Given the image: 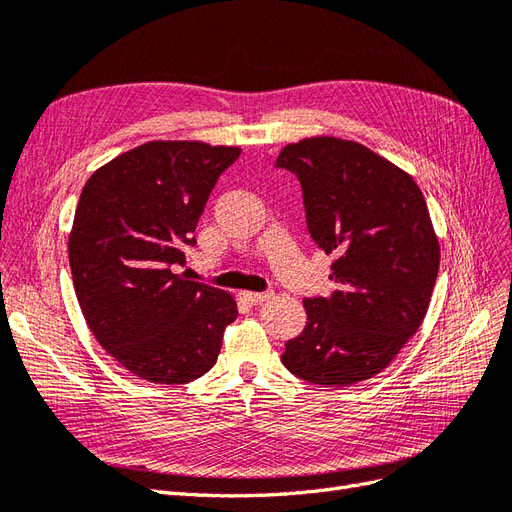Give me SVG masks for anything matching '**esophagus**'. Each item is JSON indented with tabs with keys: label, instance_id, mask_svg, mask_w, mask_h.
Returning a JSON list of instances; mask_svg holds the SVG:
<instances>
[{
	"label": "esophagus",
	"instance_id": "esophagus-1",
	"mask_svg": "<svg viewBox=\"0 0 512 512\" xmlns=\"http://www.w3.org/2000/svg\"><path fill=\"white\" fill-rule=\"evenodd\" d=\"M270 296H272L270 291H261V294H257V291H242L240 300L246 302V304H251V306H257L261 302H266Z\"/></svg>",
	"mask_w": 512,
	"mask_h": 512
}]
</instances>
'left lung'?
Listing matches in <instances>:
<instances>
[{
	"mask_svg": "<svg viewBox=\"0 0 512 512\" xmlns=\"http://www.w3.org/2000/svg\"><path fill=\"white\" fill-rule=\"evenodd\" d=\"M276 167L296 175L315 244L332 253L328 298H306V326L285 343L287 371L352 386L384 371L427 315L440 242L410 173L356 141L289 143Z\"/></svg>",
	"mask_w": 512,
	"mask_h": 512,
	"instance_id": "8db88e82",
	"label": "left lung"
}]
</instances>
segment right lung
Segmentation results:
<instances>
[{
  "label": "right lung",
  "instance_id": "add662e5",
  "mask_svg": "<svg viewBox=\"0 0 512 512\" xmlns=\"http://www.w3.org/2000/svg\"><path fill=\"white\" fill-rule=\"evenodd\" d=\"M240 148L150 141L85 182L68 238L72 283L102 349L154 384L208 373L238 317L223 289L175 274L221 173Z\"/></svg>",
  "mask_w": 512,
  "mask_h": 512
}]
</instances>
